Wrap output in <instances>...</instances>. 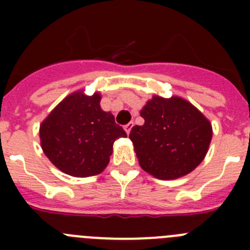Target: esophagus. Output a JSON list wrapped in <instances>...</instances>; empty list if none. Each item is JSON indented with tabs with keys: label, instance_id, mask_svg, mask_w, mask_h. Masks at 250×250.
<instances>
[{
	"label": "esophagus",
	"instance_id": "34e87169",
	"mask_svg": "<svg viewBox=\"0 0 250 250\" xmlns=\"http://www.w3.org/2000/svg\"><path fill=\"white\" fill-rule=\"evenodd\" d=\"M132 126H134V123H129V124H126L125 126H124V129H125L126 134H130V131H131Z\"/></svg>",
	"mask_w": 250,
	"mask_h": 250
}]
</instances>
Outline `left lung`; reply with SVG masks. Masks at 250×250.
I'll return each mask as SVG.
<instances>
[{"instance_id": "8db88e82", "label": "left lung", "mask_w": 250, "mask_h": 250, "mask_svg": "<svg viewBox=\"0 0 250 250\" xmlns=\"http://www.w3.org/2000/svg\"><path fill=\"white\" fill-rule=\"evenodd\" d=\"M144 125L130 131L141 169L156 179L174 180L191 173L204 160L213 127L190 101L154 95L140 110Z\"/></svg>"}]
</instances>
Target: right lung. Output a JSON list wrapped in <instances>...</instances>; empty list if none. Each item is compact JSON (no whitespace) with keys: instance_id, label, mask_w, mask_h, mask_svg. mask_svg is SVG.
Masks as SVG:
<instances>
[{"instance_id":"obj_1","label":"right lung","mask_w":250,"mask_h":250,"mask_svg":"<svg viewBox=\"0 0 250 250\" xmlns=\"http://www.w3.org/2000/svg\"><path fill=\"white\" fill-rule=\"evenodd\" d=\"M101 94L77 90L67 95L40 124V143L48 160L75 178L103 173L112 145L126 132L115 124L114 115L100 106Z\"/></svg>"}]
</instances>
